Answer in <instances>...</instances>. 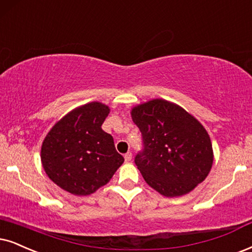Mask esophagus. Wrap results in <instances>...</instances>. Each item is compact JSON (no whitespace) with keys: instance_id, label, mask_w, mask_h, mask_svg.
Here are the masks:
<instances>
[{"instance_id":"1","label":"esophagus","mask_w":252,"mask_h":252,"mask_svg":"<svg viewBox=\"0 0 252 252\" xmlns=\"http://www.w3.org/2000/svg\"><path fill=\"white\" fill-rule=\"evenodd\" d=\"M131 158H132V154H131V152H126V154L124 155V159H126V163H129V161H131Z\"/></svg>"}]
</instances>
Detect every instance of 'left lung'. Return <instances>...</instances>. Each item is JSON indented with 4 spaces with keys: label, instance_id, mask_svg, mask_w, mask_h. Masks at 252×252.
Returning a JSON list of instances; mask_svg holds the SVG:
<instances>
[{
    "label": "left lung",
    "instance_id": "obj_1",
    "mask_svg": "<svg viewBox=\"0 0 252 252\" xmlns=\"http://www.w3.org/2000/svg\"><path fill=\"white\" fill-rule=\"evenodd\" d=\"M144 149L135 163L149 186L167 197L195 189L211 172L214 152L208 132L178 104L154 98L131 109Z\"/></svg>",
    "mask_w": 252,
    "mask_h": 252
}]
</instances>
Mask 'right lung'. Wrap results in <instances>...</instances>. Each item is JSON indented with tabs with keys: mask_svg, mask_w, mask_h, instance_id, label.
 Returning <instances> with one entry per match:
<instances>
[{
	"mask_svg": "<svg viewBox=\"0 0 252 252\" xmlns=\"http://www.w3.org/2000/svg\"><path fill=\"white\" fill-rule=\"evenodd\" d=\"M107 104L89 102L60 119L44 138L40 160L47 177L74 195H89L110 181L123 164L102 123Z\"/></svg>",
	"mask_w": 252,
	"mask_h": 252,
	"instance_id": "obj_1",
	"label": "right lung"
}]
</instances>
